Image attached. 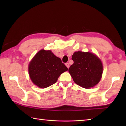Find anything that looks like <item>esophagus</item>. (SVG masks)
<instances>
[{
    "label": "esophagus",
    "mask_w": 126,
    "mask_h": 126,
    "mask_svg": "<svg viewBox=\"0 0 126 126\" xmlns=\"http://www.w3.org/2000/svg\"><path fill=\"white\" fill-rule=\"evenodd\" d=\"M65 65L66 66V67H67L68 68H69V66H70V65H69V64L68 63H65Z\"/></svg>",
    "instance_id": "esophagus-1"
}]
</instances>
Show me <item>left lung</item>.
Returning <instances> with one entry per match:
<instances>
[{"instance_id":"left-lung-1","label":"left lung","mask_w":126,"mask_h":126,"mask_svg":"<svg viewBox=\"0 0 126 126\" xmlns=\"http://www.w3.org/2000/svg\"><path fill=\"white\" fill-rule=\"evenodd\" d=\"M74 61L69 72L74 82L84 88L97 84L101 79L103 66L101 60L90 52L77 51L72 56Z\"/></svg>"}]
</instances>
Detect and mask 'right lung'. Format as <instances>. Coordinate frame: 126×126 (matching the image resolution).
I'll return each instance as SVG.
<instances>
[{
  "label": "right lung",
  "mask_w": 126,
  "mask_h": 126,
  "mask_svg": "<svg viewBox=\"0 0 126 126\" xmlns=\"http://www.w3.org/2000/svg\"><path fill=\"white\" fill-rule=\"evenodd\" d=\"M67 70L61 58L56 57L50 50H40L29 65L31 81L41 88L55 83L60 75Z\"/></svg>",
  "instance_id": "right-lung-1"
}]
</instances>
